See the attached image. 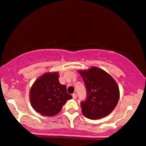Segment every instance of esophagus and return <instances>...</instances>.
<instances>
[{"label": "esophagus", "instance_id": "esophagus-1", "mask_svg": "<svg viewBox=\"0 0 146 146\" xmlns=\"http://www.w3.org/2000/svg\"><path fill=\"white\" fill-rule=\"evenodd\" d=\"M76 98H77L76 94H72V98H73L74 99H76Z\"/></svg>", "mask_w": 146, "mask_h": 146}]
</instances>
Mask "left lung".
Here are the masks:
<instances>
[{
	"label": "left lung",
	"mask_w": 146,
	"mask_h": 146,
	"mask_svg": "<svg viewBox=\"0 0 146 146\" xmlns=\"http://www.w3.org/2000/svg\"><path fill=\"white\" fill-rule=\"evenodd\" d=\"M87 91V98L81 103L82 113L86 118L99 119L109 115L117 106L119 88L111 75L103 70L92 66L80 70Z\"/></svg>",
	"instance_id": "obj_1"
}]
</instances>
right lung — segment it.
Segmentation results:
<instances>
[{
	"mask_svg": "<svg viewBox=\"0 0 146 146\" xmlns=\"http://www.w3.org/2000/svg\"><path fill=\"white\" fill-rule=\"evenodd\" d=\"M57 72H47L35 80L29 92L31 106L37 113L53 117L72 97L66 92V86L60 84Z\"/></svg>",
	"mask_w": 146,
	"mask_h": 146,
	"instance_id": "1",
	"label": "right lung"
}]
</instances>
